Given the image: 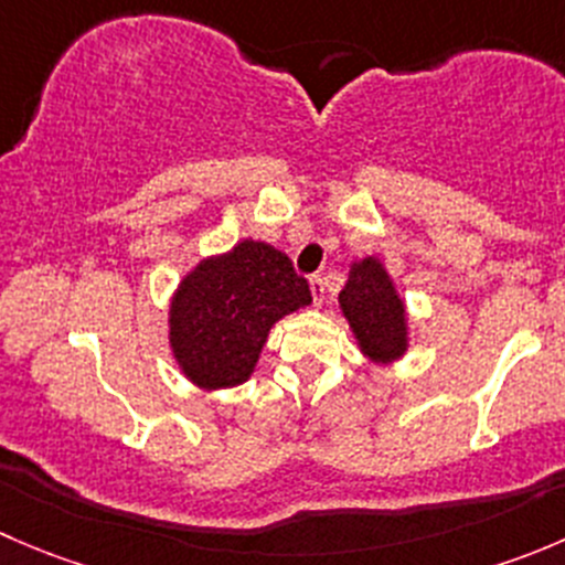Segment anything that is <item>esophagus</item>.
Instances as JSON below:
<instances>
[{
	"mask_svg": "<svg viewBox=\"0 0 565 565\" xmlns=\"http://www.w3.org/2000/svg\"><path fill=\"white\" fill-rule=\"evenodd\" d=\"M309 287H311V295H315V306H322L324 303V281H322V276H311L309 278Z\"/></svg>",
	"mask_w": 565,
	"mask_h": 565,
	"instance_id": "1",
	"label": "esophagus"
}]
</instances>
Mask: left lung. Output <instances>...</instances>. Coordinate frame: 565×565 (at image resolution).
<instances>
[{"mask_svg":"<svg viewBox=\"0 0 565 565\" xmlns=\"http://www.w3.org/2000/svg\"><path fill=\"white\" fill-rule=\"evenodd\" d=\"M339 309L363 358L377 366H391L407 355V303L398 295L396 281L383 259L377 256L352 259L350 276L339 292Z\"/></svg>","mask_w":565,"mask_h":565,"instance_id":"8db88e82","label":"left lung"}]
</instances>
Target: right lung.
I'll return each mask as SVG.
<instances>
[{
    "label": "right lung",
    "mask_w": 565,
    "mask_h": 565,
    "mask_svg": "<svg viewBox=\"0 0 565 565\" xmlns=\"http://www.w3.org/2000/svg\"><path fill=\"white\" fill-rule=\"evenodd\" d=\"M306 306L311 289L292 259L246 237L180 278L169 300V350L196 388H235L254 374L273 324Z\"/></svg>",
    "instance_id": "obj_1"
}]
</instances>
